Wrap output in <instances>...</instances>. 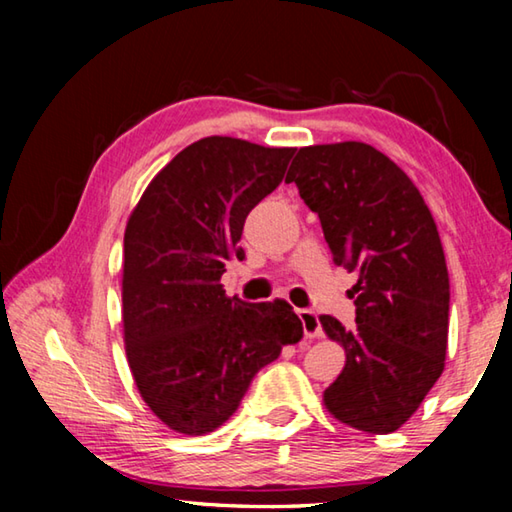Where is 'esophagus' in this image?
Listing matches in <instances>:
<instances>
[{
  "mask_svg": "<svg viewBox=\"0 0 512 512\" xmlns=\"http://www.w3.org/2000/svg\"><path fill=\"white\" fill-rule=\"evenodd\" d=\"M298 318H300L302 332H305L307 339H318V336H323V327H320V320H318L316 311L298 309Z\"/></svg>",
  "mask_w": 512,
  "mask_h": 512,
  "instance_id": "obj_1",
  "label": "esophagus"
}]
</instances>
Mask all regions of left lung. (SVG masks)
Returning <instances> with one entry per match:
<instances>
[{"instance_id":"obj_1","label":"left lung","mask_w":512,"mask_h":512,"mask_svg":"<svg viewBox=\"0 0 512 512\" xmlns=\"http://www.w3.org/2000/svg\"><path fill=\"white\" fill-rule=\"evenodd\" d=\"M287 183L318 214L334 264L359 275L357 327L320 316L345 348L327 411L359 431L391 433L445 368L449 275L436 223L411 178L363 142L305 146Z\"/></svg>"}]
</instances>
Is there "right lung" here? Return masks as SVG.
<instances>
[{
	"mask_svg": "<svg viewBox=\"0 0 512 512\" xmlns=\"http://www.w3.org/2000/svg\"><path fill=\"white\" fill-rule=\"evenodd\" d=\"M296 149L203 137L146 187L124 235V341L146 406L203 436L239 409L250 381L302 339L289 302L228 298L221 275L248 212L282 183Z\"/></svg>",
	"mask_w": 512,
	"mask_h": 512,
	"instance_id": "right-lung-1",
	"label": "right lung"
}]
</instances>
